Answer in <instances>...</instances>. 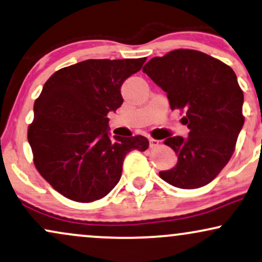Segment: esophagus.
Instances as JSON below:
<instances>
[{
	"label": "esophagus",
	"instance_id": "1",
	"mask_svg": "<svg viewBox=\"0 0 262 262\" xmlns=\"http://www.w3.org/2000/svg\"><path fill=\"white\" fill-rule=\"evenodd\" d=\"M148 141H150V147H151V148L157 147L158 145H160V140H156V139L150 138V139H148Z\"/></svg>",
	"mask_w": 262,
	"mask_h": 262
}]
</instances>
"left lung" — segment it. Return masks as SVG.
<instances>
[{
	"mask_svg": "<svg viewBox=\"0 0 262 262\" xmlns=\"http://www.w3.org/2000/svg\"><path fill=\"white\" fill-rule=\"evenodd\" d=\"M142 71L167 93L171 110L185 111L187 138L164 144L178 163L160 177L179 188H198L217 177L232 157L244 124L243 92L230 66L205 53L175 49L152 58Z\"/></svg>",
	"mask_w": 262,
	"mask_h": 262,
	"instance_id": "left-lung-1",
	"label": "left lung"
}]
</instances>
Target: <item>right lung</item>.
I'll list each match as a JSON object with an SVG mask.
<instances>
[{
    "label": "right lung",
    "mask_w": 262,
    "mask_h": 262,
    "mask_svg": "<svg viewBox=\"0 0 262 262\" xmlns=\"http://www.w3.org/2000/svg\"><path fill=\"white\" fill-rule=\"evenodd\" d=\"M145 61L89 59L60 69L43 85L28 140L36 169L69 200L105 197L120 181L125 155L147 150L145 137L111 139L107 130V114L123 102L121 85Z\"/></svg>",
    "instance_id": "add662e5"
}]
</instances>
